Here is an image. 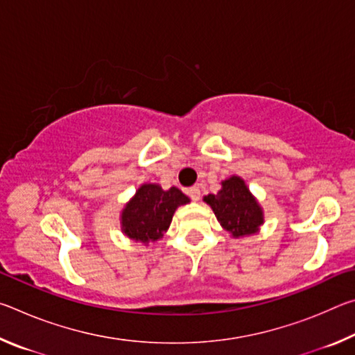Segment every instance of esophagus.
Masks as SVG:
<instances>
[{
    "mask_svg": "<svg viewBox=\"0 0 355 355\" xmlns=\"http://www.w3.org/2000/svg\"><path fill=\"white\" fill-rule=\"evenodd\" d=\"M188 196L194 202L199 200L200 199V188H199V186H192V188H189L188 189Z\"/></svg>",
    "mask_w": 355,
    "mask_h": 355,
    "instance_id": "esophagus-1",
    "label": "esophagus"
}]
</instances>
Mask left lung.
<instances>
[{
	"label": "left lung",
	"mask_w": 355,
	"mask_h": 355,
	"mask_svg": "<svg viewBox=\"0 0 355 355\" xmlns=\"http://www.w3.org/2000/svg\"><path fill=\"white\" fill-rule=\"evenodd\" d=\"M205 200L213 208L220 225L233 236L252 235L263 224V211L239 177L222 182L218 194H208Z\"/></svg>",
	"instance_id": "1"
}]
</instances>
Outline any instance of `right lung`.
I'll return each instance as SVG.
<instances>
[{
    "mask_svg": "<svg viewBox=\"0 0 355 355\" xmlns=\"http://www.w3.org/2000/svg\"><path fill=\"white\" fill-rule=\"evenodd\" d=\"M188 202L178 188L163 191L158 184H142L122 211V230L144 244L158 241L169 228L175 209Z\"/></svg>",
    "mask_w": 355,
    "mask_h": 355,
    "instance_id": "right-lung-1",
    "label": "right lung"
}]
</instances>
